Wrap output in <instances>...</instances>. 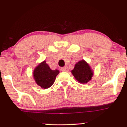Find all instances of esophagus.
I'll use <instances>...</instances> for the list:
<instances>
[{
  "instance_id": "34e87169",
  "label": "esophagus",
  "mask_w": 127,
  "mask_h": 127,
  "mask_svg": "<svg viewBox=\"0 0 127 127\" xmlns=\"http://www.w3.org/2000/svg\"><path fill=\"white\" fill-rule=\"evenodd\" d=\"M61 70H62L63 71H69V69H68V67H67V66H64V67H62V68H61Z\"/></svg>"
}]
</instances>
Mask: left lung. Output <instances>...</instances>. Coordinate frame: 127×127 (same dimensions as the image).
I'll return each mask as SVG.
<instances>
[{
    "mask_svg": "<svg viewBox=\"0 0 127 127\" xmlns=\"http://www.w3.org/2000/svg\"><path fill=\"white\" fill-rule=\"evenodd\" d=\"M71 73L76 80L80 83L86 84L92 80L93 71L90 64L84 60L76 63Z\"/></svg>",
    "mask_w": 127,
    "mask_h": 127,
    "instance_id": "obj_1",
    "label": "left lung"
}]
</instances>
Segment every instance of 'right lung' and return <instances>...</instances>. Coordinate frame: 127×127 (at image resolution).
Here are the masks:
<instances>
[{"label": "right lung", "mask_w": 127, "mask_h": 127, "mask_svg": "<svg viewBox=\"0 0 127 127\" xmlns=\"http://www.w3.org/2000/svg\"><path fill=\"white\" fill-rule=\"evenodd\" d=\"M60 71L58 69L52 70L46 61H44L35 67L33 71V77L39 86L47 89L53 85Z\"/></svg>", "instance_id": "add662e5"}]
</instances>
